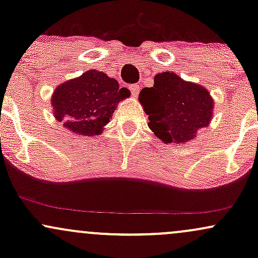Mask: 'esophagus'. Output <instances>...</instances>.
<instances>
[{
  "instance_id": "1",
  "label": "esophagus",
  "mask_w": 258,
  "mask_h": 258,
  "mask_svg": "<svg viewBox=\"0 0 258 258\" xmlns=\"http://www.w3.org/2000/svg\"><path fill=\"white\" fill-rule=\"evenodd\" d=\"M130 90H131L132 97H135V98H137L138 92H139V86H138L137 84H135V85H130Z\"/></svg>"
}]
</instances>
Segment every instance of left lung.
<instances>
[{
    "label": "left lung",
    "instance_id": "1",
    "mask_svg": "<svg viewBox=\"0 0 258 258\" xmlns=\"http://www.w3.org/2000/svg\"><path fill=\"white\" fill-rule=\"evenodd\" d=\"M138 100L148 115L149 128L164 143L180 146L193 141L214 117L210 92L172 72L156 74L153 87H144Z\"/></svg>",
    "mask_w": 258,
    "mask_h": 258
}]
</instances>
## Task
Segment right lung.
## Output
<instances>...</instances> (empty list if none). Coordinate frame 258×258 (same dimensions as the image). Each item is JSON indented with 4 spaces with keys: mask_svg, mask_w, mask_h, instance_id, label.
Masks as SVG:
<instances>
[{
    "mask_svg": "<svg viewBox=\"0 0 258 258\" xmlns=\"http://www.w3.org/2000/svg\"><path fill=\"white\" fill-rule=\"evenodd\" d=\"M128 88H120L115 79L98 70H88L55 87L51 97L53 116L76 136H98L104 131Z\"/></svg>",
    "mask_w": 258,
    "mask_h": 258,
    "instance_id": "1",
    "label": "right lung"
}]
</instances>
